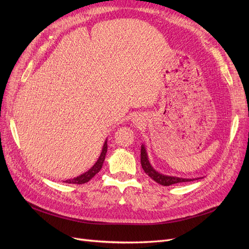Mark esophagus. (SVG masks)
<instances>
[{"label":"esophagus","mask_w":249,"mask_h":249,"mask_svg":"<svg viewBox=\"0 0 249 249\" xmlns=\"http://www.w3.org/2000/svg\"><path fill=\"white\" fill-rule=\"evenodd\" d=\"M143 123H144V118H143V116L139 115V116H136L135 118H133V124L135 125H142Z\"/></svg>","instance_id":"34e87169"}]
</instances>
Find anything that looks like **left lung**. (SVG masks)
<instances>
[{"label":"left lung","mask_w":249,"mask_h":249,"mask_svg":"<svg viewBox=\"0 0 249 249\" xmlns=\"http://www.w3.org/2000/svg\"><path fill=\"white\" fill-rule=\"evenodd\" d=\"M141 166L143 170L145 171L146 175L153 178L155 182L158 184H160L162 186H170L173 184H178V183H184V182H191V180L194 179H198V178H178V177H172V176H167V175H163V173L158 172L153 166L152 164L149 163L148 160V156L146 153V149L144 145H141Z\"/></svg>","instance_id":"left-lung-1"}]
</instances>
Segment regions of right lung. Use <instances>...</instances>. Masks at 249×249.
<instances>
[{
  "mask_svg": "<svg viewBox=\"0 0 249 249\" xmlns=\"http://www.w3.org/2000/svg\"><path fill=\"white\" fill-rule=\"evenodd\" d=\"M107 139L106 141L104 142V145H103V148H102V153L99 157V159H97V161L95 162V164L93 165V166L90 168L89 170H87L86 172L83 173V175L77 177V178H73L71 179H66L64 180L65 183L67 184H85L87 182H89L90 179H91L97 172H99L101 169H102V166L104 164V161H105V158H106V154H107V149H108V145H107Z\"/></svg>",
  "mask_w": 249,
  "mask_h": 249,
  "instance_id": "add662e5",
  "label": "right lung"
}]
</instances>
